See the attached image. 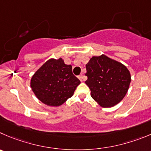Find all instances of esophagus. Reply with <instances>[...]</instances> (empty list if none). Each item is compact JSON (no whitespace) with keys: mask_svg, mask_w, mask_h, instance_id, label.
Listing matches in <instances>:
<instances>
[{"mask_svg":"<svg viewBox=\"0 0 151 151\" xmlns=\"http://www.w3.org/2000/svg\"><path fill=\"white\" fill-rule=\"evenodd\" d=\"M78 78H79V80L81 81H84V76H83V75H80L79 76H78Z\"/></svg>","mask_w":151,"mask_h":151,"instance_id":"34e87169","label":"esophagus"}]
</instances>
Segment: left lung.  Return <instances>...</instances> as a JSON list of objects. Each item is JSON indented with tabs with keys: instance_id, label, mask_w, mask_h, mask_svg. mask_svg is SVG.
<instances>
[{
	"instance_id": "obj_1",
	"label": "left lung",
	"mask_w": 151,
	"mask_h": 151,
	"mask_svg": "<svg viewBox=\"0 0 151 151\" xmlns=\"http://www.w3.org/2000/svg\"><path fill=\"white\" fill-rule=\"evenodd\" d=\"M86 70L85 83L100 106L111 107L123 99L131 81L130 71L124 64L101 55L92 57Z\"/></svg>"
}]
</instances>
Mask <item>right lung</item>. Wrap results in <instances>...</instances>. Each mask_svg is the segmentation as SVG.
<instances>
[{"label":"right lung","instance_id":"right-lung-1","mask_svg":"<svg viewBox=\"0 0 151 151\" xmlns=\"http://www.w3.org/2000/svg\"><path fill=\"white\" fill-rule=\"evenodd\" d=\"M80 83L73 74L71 65L64 64L61 58H51L32 76L30 87L41 102L58 107L73 96Z\"/></svg>","mask_w":151,"mask_h":151}]
</instances>
